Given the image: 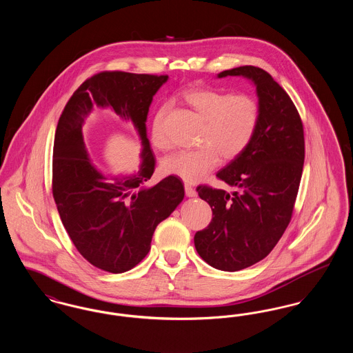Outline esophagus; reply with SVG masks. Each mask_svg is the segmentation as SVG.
<instances>
[{"label": "esophagus", "mask_w": 353, "mask_h": 353, "mask_svg": "<svg viewBox=\"0 0 353 353\" xmlns=\"http://www.w3.org/2000/svg\"><path fill=\"white\" fill-rule=\"evenodd\" d=\"M185 188V194L188 196V197H196V190H194V188L190 184H188V183H185L184 184Z\"/></svg>", "instance_id": "obj_1"}]
</instances>
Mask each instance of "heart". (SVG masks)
Segmentation results:
<instances>
[{"label":"heart","instance_id":"heart-1","mask_svg":"<svg viewBox=\"0 0 353 353\" xmlns=\"http://www.w3.org/2000/svg\"><path fill=\"white\" fill-rule=\"evenodd\" d=\"M185 99L205 120L199 139V150L181 151L163 161V168L185 181L196 183L219 165V156L225 161L234 160L249 147L261 121V104L250 94L201 88L185 94ZM165 108L153 119L152 143L160 151H167L172 141L165 134Z\"/></svg>","mask_w":353,"mask_h":353}]
</instances>
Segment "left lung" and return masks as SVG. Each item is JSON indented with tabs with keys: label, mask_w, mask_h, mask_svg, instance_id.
Returning <instances> with one entry per match:
<instances>
[{
	"label": "left lung",
	"mask_w": 353,
	"mask_h": 353,
	"mask_svg": "<svg viewBox=\"0 0 353 353\" xmlns=\"http://www.w3.org/2000/svg\"><path fill=\"white\" fill-rule=\"evenodd\" d=\"M228 75L255 83L261 121L249 147L216 174L234 192L197 186L213 219L196 233L194 246L212 268L238 271L266 258L291 221L302 179L304 131L294 101L268 71L241 66L219 78Z\"/></svg>",
	"instance_id": "8db88e82"
}]
</instances>
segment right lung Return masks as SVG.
<instances>
[{"label":"right lung","mask_w":353,"mask_h":353,"mask_svg":"<svg viewBox=\"0 0 353 353\" xmlns=\"http://www.w3.org/2000/svg\"><path fill=\"white\" fill-rule=\"evenodd\" d=\"M168 75L101 71L85 79L59 118L52 152V197L77 250L97 269L120 274L134 269L151 250L156 226L184 199V185L168 176L145 186L156 160L145 120L153 95ZM94 103L111 106L131 119L143 145L137 175L108 182L90 164L81 123Z\"/></svg>","instance_id":"1"}]
</instances>
